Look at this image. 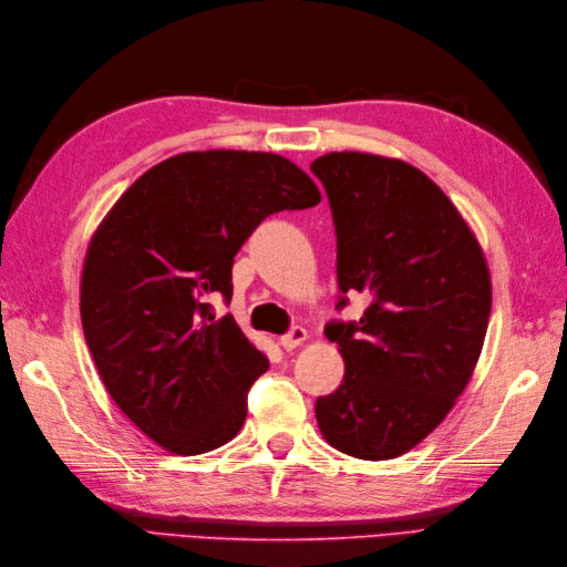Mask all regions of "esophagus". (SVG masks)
I'll return each instance as SVG.
<instances>
[{
	"mask_svg": "<svg viewBox=\"0 0 567 567\" xmlns=\"http://www.w3.org/2000/svg\"><path fill=\"white\" fill-rule=\"evenodd\" d=\"M305 341H307V331L302 327H295L285 336H280V346L285 348V351H295V348L302 346Z\"/></svg>",
	"mask_w": 567,
	"mask_h": 567,
	"instance_id": "esophagus-1",
	"label": "esophagus"
}]
</instances>
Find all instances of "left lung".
Here are the masks:
<instances>
[{
  "label": "left lung",
  "instance_id": "1",
  "mask_svg": "<svg viewBox=\"0 0 567 567\" xmlns=\"http://www.w3.org/2000/svg\"><path fill=\"white\" fill-rule=\"evenodd\" d=\"M311 173L329 195L341 292L370 297L360 321L327 327L346 375L317 400V421L336 451L390 461L424 441L473 378L489 270L461 212L414 165L343 151Z\"/></svg>",
  "mask_w": 567,
  "mask_h": 567
}]
</instances>
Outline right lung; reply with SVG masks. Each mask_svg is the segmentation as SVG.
<instances>
[{
	"label": "right lung",
	"mask_w": 567,
	"mask_h": 567,
	"mask_svg": "<svg viewBox=\"0 0 567 567\" xmlns=\"http://www.w3.org/2000/svg\"><path fill=\"white\" fill-rule=\"evenodd\" d=\"M321 202L305 171L275 153L195 151L151 167L94 231L80 317L106 392L163 449L199 455L246 421L268 370L231 315L234 258L275 212Z\"/></svg>",
	"instance_id": "right-lung-1"
}]
</instances>
